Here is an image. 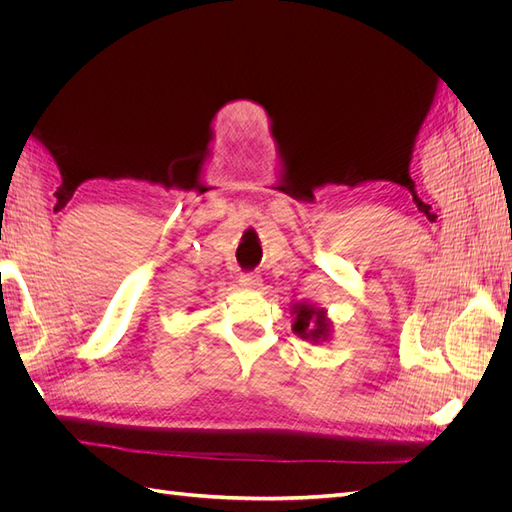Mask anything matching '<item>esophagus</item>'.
<instances>
[{
	"mask_svg": "<svg viewBox=\"0 0 512 512\" xmlns=\"http://www.w3.org/2000/svg\"><path fill=\"white\" fill-rule=\"evenodd\" d=\"M239 286L245 288V290H258L262 286V280H260V275H256V273H243L239 277Z\"/></svg>",
	"mask_w": 512,
	"mask_h": 512,
	"instance_id": "obj_1",
	"label": "esophagus"
}]
</instances>
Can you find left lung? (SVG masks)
Segmentation results:
<instances>
[{
  "label": "left lung",
  "mask_w": 512,
  "mask_h": 512,
  "mask_svg": "<svg viewBox=\"0 0 512 512\" xmlns=\"http://www.w3.org/2000/svg\"><path fill=\"white\" fill-rule=\"evenodd\" d=\"M292 331L301 339H309V342L320 344L331 333V322L327 318V312L320 307H314L309 303H297L292 305Z\"/></svg>",
  "instance_id": "obj_1"
}]
</instances>
